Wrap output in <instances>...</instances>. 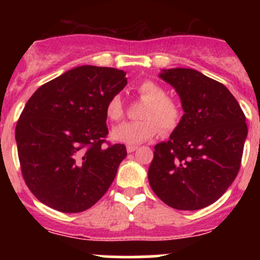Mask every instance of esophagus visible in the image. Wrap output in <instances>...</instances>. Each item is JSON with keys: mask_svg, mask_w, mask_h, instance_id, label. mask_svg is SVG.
<instances>
[{"mask_svg": "<svg viewBox=\"0 0 260 260\" xmlns=\"http://www.w3.org/2000/svg\"><path fill=\"white\" fill-rule=\"evenodd\" d=\"M136 149H137V146H127L128 153H132V152H135Z\"/></svg>", "mask_w": 260, "mask_h": 260, "instance_id": "34e87169", "label": "esophagus"}]
</instances>
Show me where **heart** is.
Masks as SVG:
<instances>
[{
	"instance_id": "heart-1",
	"label": "heart",
	"mask_w": 260,
	"mask_h": 260,
	"mask_svg": "<svg viewBox=\"0 0 260 260\" xmlns=\"http://www.w3.org/2000/svg\"><path fill=\"white\" fill-rule=\"evenodd\" d=\"M141 98L147 102L140 122H127L112 129L111 137L115 142L124 145H140L151 140L159 127L164 132H170L179 125L181 109L172 99L167 98V91L151 80L143 81L138 86ZM123 103L119 95H113L106 107V114L112 122L122 119Z\"/></svg>"
}]
</instances>
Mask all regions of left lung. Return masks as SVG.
Segmentation results:
<instances>
[{"label": "left lung", "instance_id": "left-lung-1", "mask_svg": "<svg viewBox=\"0 0 260 260\" xmlns=\"http://www.w3.org/2000/svg\"><path fill=\"white\" fill-rule=\"evenodd\" d=\"M158 77L179 94L183 115L170 140L154 146L149 185L171 208L199 210L215 203L239 172L245 115L226 86L198 70L162 69Z\"/></svg>", "mask_w": 260, "mask_h": 260}]
</instances>
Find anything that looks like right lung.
<instances>
[{"label":"right lung","mask_w":260,"mask_h":260,"mask_svg":"<svg viewBox=\"0 0 260 260\" xmlns=\"http://www.w3.org/2000/svg\"><path fill=\"white\" fill-rule=\"evenodd\" d=\"M125 85L123 70L81 65L31 95L15 138L23 180L39 201L73 214L107 192L127 149L103 146L106 107Z\"/></svg>","instance_id":"add662e5"}]
</instances>
